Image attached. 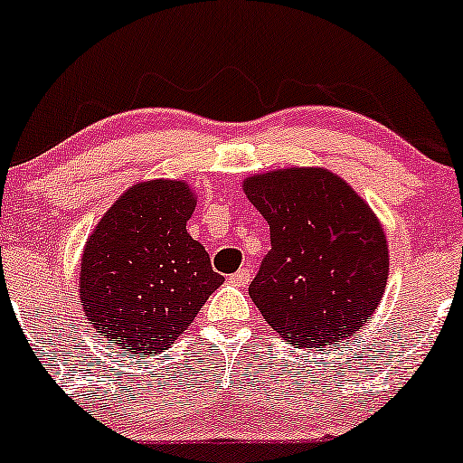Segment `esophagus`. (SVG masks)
<instances>
[{"label":"esophagus","mask_w":463,"mask_h":463,"mask_svg":"<svg viewBox=\"0 0 463 463\" xmlns=\"http://www.w3.org/2000/svg\"><path fill=\"white\" fill-rule=\"evenodd\" d=\"M250 279H252V269L241 268V269H237V272L231 276V283L237 285V287H246L250 283Z\"/></svg>","instance_id":"1"}]
</instances>
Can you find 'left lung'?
<instances>
[{"label":"left lung","mask_w":463,"mask_h":463,"mask_svg":"<svg viewBox=\"0 0 463 463\" xmlns=\"http://www.w3.org/2000/svg\"><path fill=\"white\" fill-rule=\"evenodd\" d=\"M269 224L272 250L248 287L263 320L298 348L350 339L379 307L390 248L379 217L326 167H285L243 180Z\"/></svg>","instance_id":"left-lung-1"}]
</instances>
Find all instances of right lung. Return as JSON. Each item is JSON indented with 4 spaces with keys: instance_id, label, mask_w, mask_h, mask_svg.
<instances>
[{
    "instance_id": "obj_1",
    "label": "right lung",
    "mask_w": 463,
    "mask_h": 463,
    "mask_svg": "<svg viewBox=\"0 0 463 463\" xmlns=\"http://www.w3.org/2000/svg\"><path fill=\"white\" fill-rule=\"evenodd\" d=\"M194 209L187 180H141L95 224L82 248L78 296L109 346L130 357L163 353L224 283L187 232Z\"/></svg>"
}]
</instances>
